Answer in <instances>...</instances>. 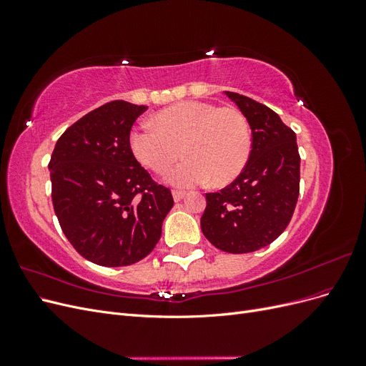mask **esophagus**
<instances>
[{
	"mask_svg": "<svg viewBox=\"0 0 366 366\" xmlns=\"http://www.w3.org/2000/svg\"><path fill=\"white\" fill-rule=\"evenodd\" d=\"M172 195H174V200H175V202H180L182 198L184 197V192H183V191H179V189H174V191H172Z\"/></svg>",
	"mask_w": 366,
	"mask_h": 366,
	"instance_id": "esophagus-1",
	"label": "esophagus"
}]
</instances>
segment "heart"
Listing matches in <instances>:
<instances>
[{
    "mask_svg": "<svg viewBox=\"0 0 366 366\" xmlns=\"http://www.w3.org/2000/svg\"><path fill=\"white\" fill-rule=\"evenodd\" d=\"M152 124L132 134V151L142 164L157 174L168 171L182 152L191 162L171 174L174 184L200 183L207 179L206 174L214 184H224L238 175L247 160L249 127L235 109L180 102L160 109Z\"/></svg>",
    "mask_w": 366,
    "mask_h": 366,
    "instance_id": "heart-1",
    "label": "heart"
}]
</instances>
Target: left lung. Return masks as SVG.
Instances as JSON below:
<instances>
[{"label":"left lung","instance_id":"8db88e82","mask_svg":"<svg viewBox=\"0 0 366 366\" xmlns=\"http://www.w3.org/2000/svg\"><path fill=\"white\" fill-rule=\"evenodd\" d=\"M252 129L249 162L219 192L206 194L202 230L227 253H249L269 246L293 217L299 197L301 157L296 134L273 109L226 92Z\"/></svg>","mask_w":366,"mask_h":366}]
</instances>
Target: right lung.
<instances>
[{"label": "right lung", "mask_w": 366, "mask_h": 366, "mask_svg": "<svg viewBox=\"0 0 366 366\" xmlns=\"http://www.w3.org/2000/svg\"><path fill=\"white\" fill-rule=\"evenodd\" d=\"M147 108L113 101L93 109L65 129L49 163L62 232L77 253L105 267L149 254L174 206L171 191L131 151V127Z\"/></svg>", "instance_id": "add662e5"}]
</instances>
